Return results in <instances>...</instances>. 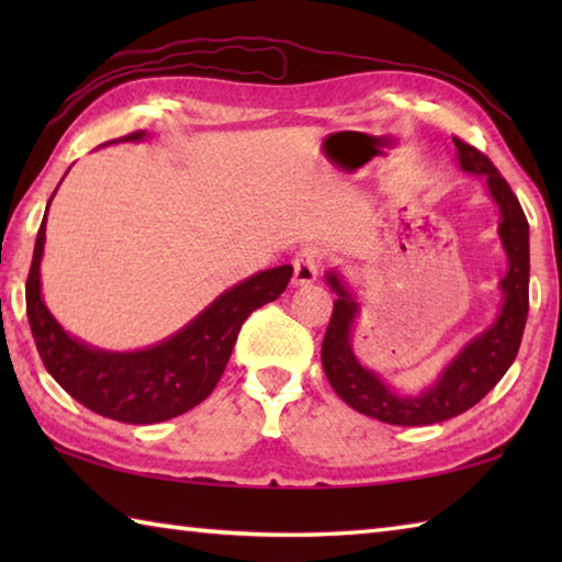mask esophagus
<instances>
[{
    "instance_id": "1",
    "label": "esophagus",
    "mask_w": 562,
    "mask_h": 562,
    "mask_svg": "<svg viewBox=\"0 0 562 562\" xmlns=\"http://www.w3.org/2000/svg\"><path fill=\"white\" fill-rule=\"evenodd\" d=\"M317 274H319V262H317V255L312 250H304L292 260V284L294 288L312 284L317 280Z\"/></svg>"
}]
</instances>
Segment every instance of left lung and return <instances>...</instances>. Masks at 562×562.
<instances>
[{
    "mask_svg": "<svg viewBox=\"0 0 562 562\" xmlns=\"http://www.w3.org/2000/svg\"><path fill=\"white\" fill-rule=\"evenodd\" d=\"M456 160L463 173L486 180L491 201L498 207V237L506 252L508 270L498 282L503 294L501 310L491 325L471 337L441 369L436 382L416 394H404L384 382L382 374L361 364L351 337H355L361 304L357 294L341 278L339 270H327L325 280L337 294L335 310L322 341V367L341 402L359 414L379 418L394 426H426L463 414L479 404L501 376L508 372L518 355L522 329L528 319V280H530V245L528 221L518 198L503 180L491 160L463 140L453 138Z\"/></svg>",
    "mask_w": 562,
    "mask_h": 562,
    "instance_id": "1",
    "label": "left lung"
}]
</instances>
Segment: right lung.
<instances>
[{
	"instance_id": "right-lung-1",
	"label": "right lung",
	"mask_w": 562,
	"mask_h": 562,
	"mask_svg": "<svg viewBox=\"0 0 562 562\" xmlns=\"http://www.w3.org/2000/svg\"><path fill=\"white\" fill-rule=\"evenodd\" d=\"M146 138L148 133L138 131L111 144H119V140L138 144ZM49 205H46V213H49ZM46 213L36 233L32 270L26 280V317H30L36 349H40L46 372L66 394L113 422H168L211 396L233 355L243 322L262 304L278 300L292 278L290 265L255 272L252 278H245L217 294L201 315H195L176 335L144 349H101L69 335L46 307L42 294Z\"/></svg>"
}]
</instances>
